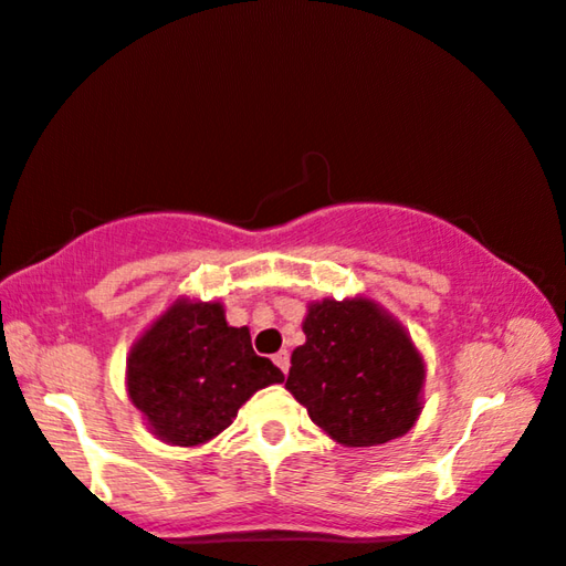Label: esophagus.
Returning a JSON list of instances; mask_svg holds the SVG:
<instances>
[{
	"instance_id": "esophagus-1",
	"label": "esophagus",
	"mask_w": 566,
	"mask_h": 566,
	"mask_svg": "<svg viewBox=\"0 0 566 566\" xmlns=\"http://www.w3.org/2000/svg\"><path fill=\"white\" fill-rule=\"evenodd\" d=\"M274 364L282 369V375H286V371H290V352H286V349L276 352L274 354Z\"/></svg>"
}]
</instances>
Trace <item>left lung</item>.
Instances as JSON below:
<instances>
[{"mask_svg": "<svg viewBox=\"0 0 566 566\" xmlns=\"http://www.w3.org/2000/svg\"><path fill=\"white\" fill-rule=\"evenodd\" d=\"M306 342L292 352L286 389L324 434L377 447L407 434L421 415L427 367L401 322L369 296L306 306Z\"/></svg>", "mask_w": 566, "mask_h": 566, "instance_id": "8db88e82", "label": "left lung"}]
</instances>
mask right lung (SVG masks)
Here are the masks:
<instances>
[{
  "label": "right lung",
  "instance_id": "obj_1",
  "mask_svg": "<svg viewBox=\"0 0 566 566\" xmlns=\"http://www.w3.org/2000/svg\"><path fill=\"white\" fill-rule=\"evenodd\" d=\"M284 375L254 354L247 327H229L219 300L177 296L132 344L127 395L149 432L199 447L232 424L239 407Z\"/></svg>",
  "mask_w": 566,
  "mask_h": 566
}]
</instances>
